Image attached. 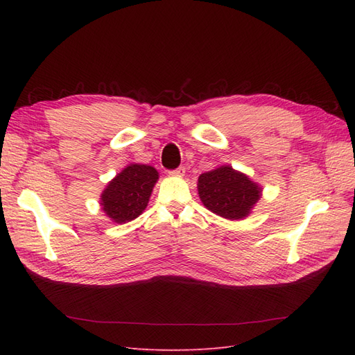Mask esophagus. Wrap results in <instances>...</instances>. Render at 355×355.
<instances>
[{
	"instance_id": "esophagus-1",
	"label": "esophagus",
	"mask_w": 355,
	"mask_h": 355,
	"mask_svg": "<svg viewBox=\"0 0 355 355\" xmlns=\"http://www.w3.org/2000/svg\"><path fill=\"white\" fill-rule=\"evenodd\" d=\"M170 176H175V178H182L185 175V167H178L176 170H171L168 171Z\"/></svg>"
}]
</instances>
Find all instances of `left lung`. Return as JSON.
I'll use <instances>...</instances> for the list:
<instances>
[{
    "label": "left lung",
    "mask_w": 355,
    "mask_h": 355,
    "mask_svg": "<svg viewBox=\"0 0 355 355\" xmlns=\"http://www.w3.org/2000/svg\"><path fill=\"white\" fill-rule=\"evenodd\" d=\"M197 188L202 206L230 220L245 219L262 197V187L230 164L200 175Z\"/></svg>",
    "instance_id": "1"
}]
</instances>
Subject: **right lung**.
<instances>
[{
    "instance_id": "obj_1",
    "label": "right lung",
    "mask_w": 355,
    "mask_h": 355,
    "mask_svg": "<svg viewBox=\"0 0 355 355\" xmlns=\"http://www.w3.org/2000/svg\"><path fill=\"white\" fill-rule=\"evenodd\" d=\"M159 175L155 167L130 163L106 184L101 194L103 213L115 223H127L146 209Z\"/></svg>"
}]
</instances>
